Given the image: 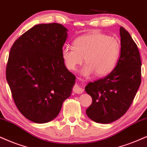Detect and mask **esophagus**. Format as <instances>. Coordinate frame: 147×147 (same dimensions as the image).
Here are the masks:
<instances>
[{
  "instance_id": "esophagus-1",
  "label": "esophagus",
  "mask_w": 147,
  "mask_h": 147,
  "mask_svg": "<svg viewBox=\"0 0 147 147\" xmlns=\"http://www.w3.org/2000/svg\"><path fill=\"white\" fill-rule=\"evenodd\" d=\"M73 91L75 93L81 94V93H82L83 92H84V90H83L82 88L80 87V86H78V85H75V86H74V88H73Z\"/></svg>"
}]
</instances>
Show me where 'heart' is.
Segmentation results:
<instances>
[{"label": "heart", "mask_w": 147, "mask_h": 147, "mask_svg": "<svg viewBox=\"0 0 147 147\" xmlns=\"http://www.w3.org/2000/svg\"><path fill=\"white\" fill-rule=\"evenodd\" d=\"M121 43L115 37L94 32L78 37L74 47L65 46L62 58L68 69H76L84 62L86 65L81 71L84 76L94 73L97 76H105L115 69L121 54Z\"/></svg>", "instance_id": "1"}]
</instances>
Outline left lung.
I'll list each match as a JSON object with an SVG mask.
<instances>
[{"label": "left lung", "mask_w": 147, "mask_h": 147, "mask_svg": "<svg viewBox=\"0 0 147 147\" xmlns=\"http://www.w3.org/2000/svg\"><path fill=\"white\" fill-rule=\"evenodd\" d=\"M120 37L121 55L115 69L104 78L85 86L93 99L86 113L99 123H110L125 115L141 83V60L137 45L122 26Z\"/></svg>", "instance_id": "left-lung-1"}]
</instances>
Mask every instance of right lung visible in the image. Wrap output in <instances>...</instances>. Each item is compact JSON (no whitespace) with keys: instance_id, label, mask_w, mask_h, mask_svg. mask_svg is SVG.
Segmentation results:
<instances>
[{"instance_id":"1","label":"right lung","mask_w":147,"mask_h":147,"mask_svg":"<svg viewBox=\"0 0 147 147\" xmlns=\"http://www.w3.org/2000/svg\"><path fill=\"white\" fill-rule=\"evenodd\" d=\"M67 31L58 23L35 25L11 48L7 81L18 109L36 123L57 117L75 84L61 54Z\"/></svg>"}]
</instances>
